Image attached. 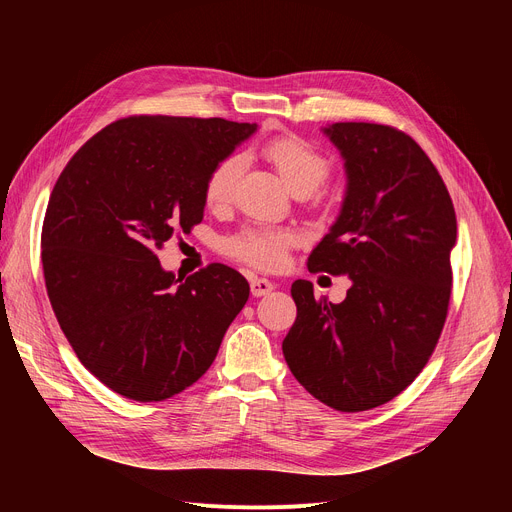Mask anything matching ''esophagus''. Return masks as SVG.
<instances>
[{
    "instance_id": "34e87169",
    "label": "esophagus",
    "mask_w": 512,
    "mask_h": 512,
    "mask_svg": "<svg viewBox=\"0 0 512 512\" xmlns=\"http://www.w3.org/2000/svg\"><path fill=\"white\" fill-rule=\"evenodd\" d=\"M274 290V284L265 278H255L251 280V294L253 297H265V294H270Z\"/></svg>"
}]
</instances>
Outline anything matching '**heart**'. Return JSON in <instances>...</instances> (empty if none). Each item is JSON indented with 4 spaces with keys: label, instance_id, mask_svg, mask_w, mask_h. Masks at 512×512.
<instances>
[{
    "label": "heart",
    "instance_id": "b5f03b06",
    "mask_svg": "<svg viewBox=\"0 0 512 512\" xmlns=\"http://www.w3.org/2000/svg\"><path fill=\"white\" fill-rule=\"evenodd\" d=\"M263 157L270 161L288 191L297 195H313L324 186L332 174L330 159L301 139L280 137L263 147ZM245 170V157L230 155L215 166L205 182V201L209 207H224L234 195ZM292 234L270 228H247L224 242V251L259 270H278L286 261V251L292 247Z\"/></svg>",
    "mask_w": 512,
    "mask_h": 512
}]
</instances>
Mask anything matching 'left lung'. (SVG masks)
I'll use <instances>...</instances> for the list:
<instances>
[{"label":"left lung","mask_w":512,"mask_h":512,"mask_svg":"<svg viewBox=\"0 0 512 512\" xmlns=\"http://www.w3.org/2000/svg\"><path fill=\"white\" fill-rule=\"evenodd\" d=\"M346 168L338 220L309 255V272L348 276L338 305L313 284L290 292L297 319L282 342L299 384L324 405L359 413L405 390L432 357L450 288L456 215L432 159L392 126L324 128Z\"/></svg>","instance_id":"left-lung-1"}]
</instances>
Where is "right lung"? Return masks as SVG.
I'll use <instances>...</instances> for the list:
<instances>
[{
    "label": "right lung",
    "mask_w": 512,
    "mask_h": 512,
    "mask_svg": "<svg viewBox=\"0 0 512 512\" xmlns=\"http://www.w3.org/2000/svg\"><path fill=\"white\" fill-rule=\"evenodd\" d=\"M257 124L130 116L80 147L53 186L41 232L53 313L80 359L114 392L166 400L211 367L249 299L224 263L188 278L157 251L201 224L211 170Z\"/></svg>",
    "instance_id": "add662e5"
}]
</instances>
